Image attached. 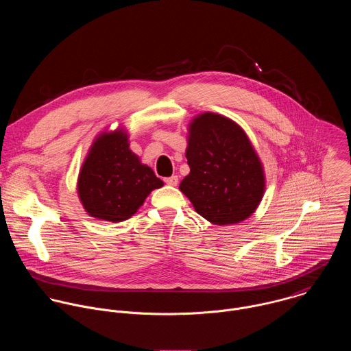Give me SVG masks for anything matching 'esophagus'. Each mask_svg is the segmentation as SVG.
<instances>
[{"label":"esophagus","mask_w":351,"mask_h":351,"mask_svg":"<svg viewBox=\"0 0 351 351\" xmlns=\"http://www.w3.org/2000/svg\"><path fill=\"white\" fill-rule=\"evenodd\" d=\"M165 182H166L167 185H170V186H177V184H178V177H177V176H171V177H169V178H165Z\"/></svg>","instance_id":"obj_1"}]
</instances>
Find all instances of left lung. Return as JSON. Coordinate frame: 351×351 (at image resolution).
<instances>
[{
	"mask_svg": "<svg viewBox=\"0 0 351 351\" xmlns=\"http://www.w3.org/2000/svg\"><path fill=\"white\" fill-rule=\"evenodd\" d=\"M191 173L180 191L196 212L217 226L237 224L255 212L266 180L263 165L245 130L219 113L204 112L188 127Z\"/></svg>",
	"mask_w": 351,
	"mask_h": 351,
	"instance_id": "obj_1",
	"label": "left lung"
}]
</instances>
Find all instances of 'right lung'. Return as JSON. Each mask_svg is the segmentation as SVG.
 Masks as SVG:
<instances>
[{
  "label": "right lung",
  "instance_id": "right-lung-1",
  "mask_svg": "<svg viewBox=\"0 0 351 351\" xmlns=\"http://www.w3.org/2000/svg\"><path fill=\"white\" fill-rule=\"evenodd\" d=\"M119 127L96 136L80 169L77 193L89 216L119 223L134 216L154 189L163 186L152 169L130 149Z\"/></svg>",
  "mask_w": 351,
  "mask_h": 351
}]
</instances>
